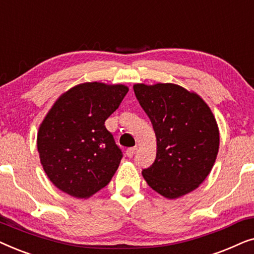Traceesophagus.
Returning a JSON list of instances; mask_svg holds the SVG:
<instances>
[{"mask_svg":"<svg viewBox=\"0 0 254 254\" xmlns=\"http://www.w3.org/2000/svg\"><path fill=\"white\" fill-rule=\"evenodd\" d=\"M136 150H137V148H136V147L128 148L127 150H126V155H127V157H129V158L133 157V156L135 155V152H136Z\"/></svg>","mask_w":254,"mask_h":254,"instance_id":"34e87169","label":"esophagus"}]
</instances>
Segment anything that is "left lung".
Instances as JSON below:
<instances>
[{"instance_id": "8db88e82", "label": "left lung", "mask_w": 254, "mask_h": 254, "mask_svg": "<svg viewBox=\"0 0 254 254\" xmlns=\"http://www.w3.org/2000/svg\"><path fill=\"white\" fill-rule=\"evenodd\" d=\"M135 96L154 127L157 152L142 176L152 190L177 199L209 175L220 147L213 112L195 92L173 83L134 84Z\"/></svg>"}]
</instances>
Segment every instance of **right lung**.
Returning a JSON list of instances; mask_svg holds the SVG:
<instances>
[{"instance_id": "1", "label": "right lung", "mask_w": 254, "mask_h": 254, "mask_svg": "<svg viewBox=\"0 0 254 254\" xmlns=\"http://www.w3.org/2000/svg\"><path fill=\"white\" fill-rule=\"evenodd\" d=\"M128 90L124 84L82 83L62 93L48 111L37 147L45 173L62 192L88 199L111 182L123 152L105 120Z\"/></svg>"}]
</instances>
